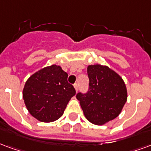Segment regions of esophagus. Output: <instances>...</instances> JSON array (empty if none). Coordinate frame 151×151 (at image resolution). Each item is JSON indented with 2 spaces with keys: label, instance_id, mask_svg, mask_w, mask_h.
Listing matches in <instances>:
<instances>
[{
  "label": "esophagus",
  "instance_id": "34e87169",
  "mask_svg": "<svg viewBox=\"0 0 151 151\" xmlns=\"http://www.w3.org/2000/svg\"><path fill=\"white\" fill-rule=\"evenodd\" d=\"M73 86H74V89H75L76 91H78V83H75V84L73 85Z\"/></svg>",
  "mask_w": 151,
  "mask_h": 151
}]
</instances>
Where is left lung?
<instances>
[{"label":"left lung","mask_w":151,"mask_h":151,"mask_svg":"<svg viewBox=\"0 0 151 151\" xmlns=\"http://www.w3.org/2000/svg\"><path fill=\"white\" fill-rule=\"evenodd\" d=\"M87 73L88 92L78 93L76 97L87 120L104 125L120 114L127 100V87L121 77L106 65H89Z\"/></svg>","instance_id":"1"}]
</instances>
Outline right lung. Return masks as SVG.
<instances>
[{
  "instance_id": "obj_1",
  "label": "right lung",
  "mask_w": 151,
  "mask_h": 151,
  "mask_svg": "<svg viewBox=\"0 0 151 151\" xmlns=\"http://www.w3.org/2000/svg\"><path fill=\"white\" fill-rule=\"evenodd\" d=\"M67 78V73L61 66L52 65L28 79L23 89V98L31 115L43 122L61 118L68 102L76 93Z\"/></svg>"
}]
</instances>
